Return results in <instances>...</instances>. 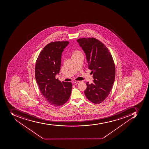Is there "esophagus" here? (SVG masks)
Here are the masks:
<instances>
[{
	"label": "esophagus",
	"mask_w": 149,
	"mask_h": 149,
	"mask_svg": "<svg viewBox=\"0 0 149 149\" xmlns=\"http://www.w3.org/2000/svg\"><path fill=\"white\" fill-rule=\"evenodd\" d=\"M80 82V81H73V83H74V84H79Z\"/></svg>",
	"instance_id": "1"
}]
</instances>
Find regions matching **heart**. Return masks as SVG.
I'll use <instances>...</instances> for the list:
<instances>
[{
	"label": "heart",
	"mask_w": 149,
	"mask_h": 149,
	"mask_svg": "<svg viewBox=\"0 0 149 149\" xmlns=\"http://www.w3.org/2000/svg\"><path fill=\"white\" fill-rule=\"evenodd\" d=\"M81 53L78 51H74L73 52V53L72 54V58L74 57V56H77L78 55L81 54Z\"/></svg>",
	"instance_id": "1"
}]
</instances>
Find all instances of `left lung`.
I'll return each instance as SVG.
<instances>
[{"label": "left lung", "instance_id": "obj_1", "mask_svg": "<svg viewBox=\"0 0 149 149\" xmlns=\"http://www.w3.org/2000/svg\"><path fill=\"white\" fill-rule=\"evenodd\" d=\"M85 53L88 69L92 70L94 83L86 82V97L100 104L106 99L113 87L115 77V65L111 54L104 44L95 38L77 40Z\"/></svg>", "mask_w": 149, "mask_h": 149}]
</instances>
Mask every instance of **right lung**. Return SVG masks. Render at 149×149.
<instances>
[{"instance_id":"obj_1","label":"right lung","mask_w":149,"mask_h":149,"mask_svg":"<svg viewBox=\"0 0 149 149\" xmlns=\"http://www.w3.org/2000/svg\"><path fill=\"white\" fill-rule=\"evenodd\" d=\"M69 43L50 42L41 52L36 63V80L39 88L45 99L54 107L65 104L71 94V82H61L55 78L61 70L62 53Z\"/></svg>"}]
</instances>
